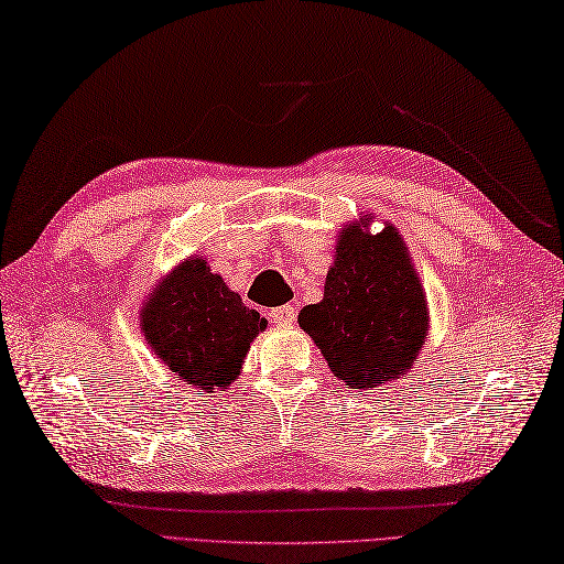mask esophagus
I'll use <instances>...</instances> for the list:
<instances>
[{
    "label": "esophagus",
    "mask_w": 564,
    "mask_h": 564,
    "mask_svg": "<svg viewBox=\"0 0 564 564\" xmlns=\"http://www.w3.org/2000/svg\"><path fill=\"white\" fill-rule=\"evenodd\" d=\"M270 318L278 325H292L296 321V308L290 306V304L278 306V308L270 311Z\"/></svg>",
    "instance_id": "obj_1"
}]
</instances>
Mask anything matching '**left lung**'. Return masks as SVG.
<instances>
[{
    "label": "left lung",
    "instance_id": "left-lung-1",
    "mask_svg": "<svg viewBox=\"0 0 564 564\" xmlns=\"http://www.w3.org/2000/svg\"><path fill=\"white\" fill-rule=\"evenodd\" d=\"M299 325L354 390L404 376L421 351L429 311L400 231L341 229L323 301L301 311Z\"/></svg>",
    "mask_w": 564,
    "mask_h": 564
}]
</instances>
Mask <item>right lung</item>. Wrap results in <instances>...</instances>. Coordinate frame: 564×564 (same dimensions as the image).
Masks as SVG:
<instances>
[{
    "label": "right lung",
    "instance_id": "obj_1",
    "mask_svg": "<svg viewBox=\"0 0 564 564\" xmlns=\"http://www.w3.org/2000/svg\"><path fill=\"white\" fill-rule=\"evenodd\" d=\"M265 327L268 321L246 308L203 258L178 265L143 308L148 345L178 380L208 392L239 376L253 337Z\"/></svg>",
    "mask_w": 564,
    "mask_h": 564
}]
</instances>
